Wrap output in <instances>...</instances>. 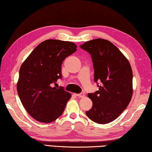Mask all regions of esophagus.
<instances>
[{
	"label": "esophagus",
	"instance_id": "obj_1",
	"mask_svg": "<svg viewBox=\"0 0 152 152\" xmlns=\"http://www.w3.org/2000/svg\"><path fill=\"white\" fill-rule=\"evenodd\" d=\"M77 96L78 97H80V98H82V97H84V93H80V94H76Z\"/></svg>",
	"mask_w": 152,
	"mask_h": 152
}]
</instances>
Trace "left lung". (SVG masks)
<instances>
[{
	"label": "left lung",
	"mask_w": 152,
	"mask_h": 152,
	"mask_svg": "<svg viewBox=\"0 0 152 152\" xmlns=\"http://www.w3.org/2000/svg\"><path fill=\"white\" fill-rule=\"evenodd\" d=\"M80 47L91 54L94 80L99 87V91L88 94L92 107L86 114L92 121L107 124L116 119L131 101L132 67L121 51L107 39L91 40Z\"/></svg>",
	"instance_id": "left-lung-1"
}]
</instances>
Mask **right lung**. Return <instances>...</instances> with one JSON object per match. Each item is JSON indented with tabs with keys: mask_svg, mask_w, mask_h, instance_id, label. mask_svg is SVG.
Listing matches in <instances>:
<instances>
[{
	"mask_svg": "<svg viewBox=\"0 0 152 152\" xmlns=\"http://www.w3.org/2000/svg\"><path fill=\"white\" fill-rule=\"evenodd\" d=\"M72 42L48 39L36 47L20 66L17 92L25 110L42 123L57 119L71 94L53 86L61 78V64L77 50Z\"/></svg>",
	"mask_w": 152,
	"mask_h": 152,
	"instance_id": "add662e5",
	"label": "right lung"
}]
</instances>
